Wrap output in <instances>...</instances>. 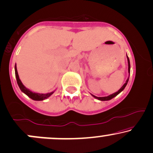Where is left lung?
<instances>
[{
	"label": "left lung",
	"mask_w": 153,
	"mask_h": 153,
	"mask_svg": "<svg viewBox=\"0 0 153 153\" xmlns=\"http://www.w3.org/2000/svg\"><path fill=\"white\" fill-rule=\"evenodd\" d=\"M127 63H128V73H129V74H130V59H129L128 56H127ZM129 76H130V75H129ZM128 81H129V77H128V78H127L126 82H125V83L123 84V87L120 88L119 90H118L117 91H116L115 93H113L112 94L109 95V96H107V97H98L94 96V95H93V94H91L92 95V96L94 97V98L97 99V100H100V101H108V100H112V98H114V97H116L117 95H118L120 92H121V91H123L124 90V89H125V87H126V86H127Z\"/></svg>",
	"instance_id": "8db88e82"
}]
</instances>
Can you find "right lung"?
I'll return each instance as SVG.
<instances>
[{
	"label": "right lung",
	"mask_w": 153,
	"mask_h": 153,
	"mask_svg": "<svg viewBox=\"0 0 153 153\" xmlns=\"http://www.w3.org/2000/svg\"><path fill=\"white\" fill-rule=\"evenodd\" d=\"M15 74H16V80H17V84L18 85H19L20 89H21L22 92L24 93L25 94H26L28 97L32 99L33 100H36V101H42V100H46V99L48 98L51 95H52L53 93H54L55 90L51 91V92L46 93V94H39V93L33 92V91H30V89H27V88L23 85L22 82H21V79H19V74H18V71H17V68H16V64L15 65Z\"/></svg>",
	"instance_id": "obj_1"
}]
</instances>
